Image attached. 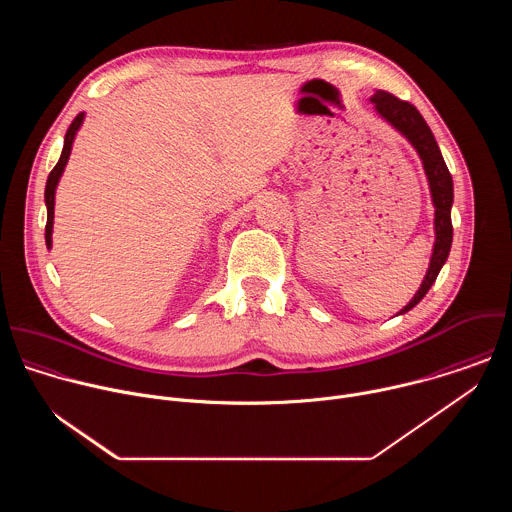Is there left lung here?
I'll return each instance as SVG.
<instances>
[{"instance_id": "8db88e82", "label": "left lung", "mask_w": 512, "mask_h": 512, "mask_svg": "<svg viewBox=\"0 0 512 512\" xmlns=\"http://www.w3.org/2000/svg\"><path fill=\"white\" fill-rule=\"evenodd\" d=\"M371 101L375 103L377 111L381 117H385L393 127H397L417 150L419 158L423 160V168L429 180L433 204H435V247L431 255V263L427 269V275L419 287L413 300L399 312L405 314L411 308H415L437 279V273H440L442 265L446 263L452 247V202H454V184H452V174L444 162V156L437 148V141L421 117V113L407 101H401L399 97L387 93V91H377Z\"/></svg>"}]
</instances>
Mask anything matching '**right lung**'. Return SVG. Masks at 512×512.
<instances>
[{
    "mask_svg": "<svg viewBox=\"0 0 512 512\" xmlns=\"http://www.w3.org/2000/svg\"><path fill=\"white\" fill-rule=\"evenodd\" d=\"M83 123V113H79L75 119H72V123L68 125L66 129V135H64V148H62V154H60V160L58 164L52 168L48 180H46V190H44V198H46V208H48V218H46V245L50 247L52 241H50V235H52V221H54V190H56V184L60 180V174L68 162V156H70V148H72V139H75V133L77 129L81 127Z\"/></svg>",
    "mask_w": 512,
    "mask_h": 512,
    "instance_id": "add662e5",
    "label": "right lung"
}]
</instances>
